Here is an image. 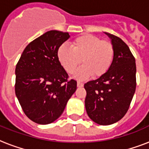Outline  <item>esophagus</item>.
I'll return each mask as SVG.
<instances>
[{"label": "esophagus", "mask_w": 149, "mask_h": 149, "mask_svg": "<svg viewBox=\"0 0 149 149\" xmlns=\"http://www.w3.org/2000/svg\"><path fill=\"white\" fill-rule=\"evenodd\" d=\"M84 84L83 82H80V81H77V86L78 87H82V86H84Z\"/></svg>", "instance_id": "1"}]
</instances>
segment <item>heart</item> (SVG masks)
I'll return each instance as SVG.
<instances>
[{"instance_id": "obj_1", "label": "heart", "mask_w": 149, "mask_h": 149, "mask_svg": "<svg viewBox=\"0 0 149 149\" xmlns=\"http://www.w3.org/2000/svg\"><path fill=\"white\" fill-rule=\"evenodd\" d=\"M72 48L65 44L57 50V58L63 69L72 73L82 63L84 65L76 71L75 77L86 79L104 77L108 72L114 58L113 44L91 34L82 35L72 41Z\"/></svg>"}]
</instances>
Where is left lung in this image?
<instances>
[{"label": "left lung", "instance_id": "obj_1", "mask_svg": "<svg viewBox=\"0 0 149 149\" xmlns=\"http://www.w3.org/2000/svg\"><path fill=\"white\" fill-rule=\"evenodd\" d=\"M114 48V58L104 77L84 84L85 107L91 120L100 125L120 120L127 113L136 88L135 58L119 37L106 33Z\"/></svg>", "mask_w": 149, "mask_h": 149}]
</instances>
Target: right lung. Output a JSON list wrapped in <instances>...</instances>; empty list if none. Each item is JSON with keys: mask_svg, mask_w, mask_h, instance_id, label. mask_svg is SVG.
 Wrapping results in <instances>:
<instances>
[{"mask_svg": "<svg viewBox=\"0 0 149 149\" xmlns=\"http://www.w3.org/2000/svg\"><path fill=\"white\" fill-rule=\"evenodd\" d=\"M69 38L68 32H45L27 45L16 65V97L25 115L39 125L58 119L77 90V81L69 80L57 58Z\"/></svg>", "mask_w": 149, "mask_h": 149, "instance_id": "obj_1", "label": "right lung"}]
</instances>
